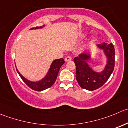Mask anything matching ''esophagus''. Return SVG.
<instances>
[{
  "instance_id": "1",
  "label": "esophagus",
  "mask_w": 128,
  "mask_h": 128,
  "mask_svg": "<svg viewBox=\"0 0 128 128\" xmlns=\"http://www.w3.org/2000/svg\"><path fill=\"white\" fill-rule=\"evenodd\" d=\"M72 60V57L71 56H67L65 58V61L68 62V61H70V60Z\"/></svg>"
}]
</instances>
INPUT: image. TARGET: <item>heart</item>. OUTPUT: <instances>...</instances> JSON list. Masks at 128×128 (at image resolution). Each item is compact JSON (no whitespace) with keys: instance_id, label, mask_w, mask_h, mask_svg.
I'll return each instance as SVG.
<instances>
[{"instance_id":"b5f03b06","label":"heart","mask_w":128,"mask_h":128,"mask_svg":"<svg viewBox=\"0 0 128 128\" xmlns=\"http://www.w3.org/2000/svg\"><path fill=\"white\" fill-rule=\"evenodd\" d=\"M86 34H84V35L82 36V38H84V37H86ZM97 40H98L97 36H93L92 38L90 39V41H89V44H92V43H94V42H96Z\"/></svg>"}]
</instances>
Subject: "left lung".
I'll return each instance as SVG.
<instances>
[{"instance_id":"8db88e82","label":"left lung","mask_w":128,"mask_h":128,"mask_svg":"<svg viewBox=\"0 0 128 128\" xmlns=\"http://www.w3.org/2000/svg\"><path fill=\"white\" fill-rule=\"evenodd\" d=\"M98 48L103 50L107 58V64L100 72L93 70L88 64V61L91 58L90 52H84L74 59L77 81L82 88L88 90H96L102 86L108 80L114 68L115 50L112 43L103 42L98 44Z\"/></svg>"}]
</instances>
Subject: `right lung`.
Masks as SVG:
<instances>
[{"label": "right lung", "mask_w": 128, "mask_h": 128, "mask_svg": "<svg viewBox=\"0 0 128 128\" xmlns=\"http://www.w3.org/2000/svg\"><path fill=\"white\" fill-rule=\"evenodd\" d=\"M43 27H44V25L43 26L36 27L35 28L33 27V28H31L30 29L32 30L34 28H35V29H37V28H41ZM64 62H65L64 59H62V58L54 60L52 62L50 68L49 69V71L47 73L46 76L44 78H42L41 80L37 82L30 81V80L26 79L24 77H23L20 74L18 70L17 69H17V72H18V75L20 76L21 79H22V80L30 88H31V89L34 90H36V91H42V90H45V89H48V88H49L54 84L56 80L57 77H58V74L59 71V69H60V67L64 64Z\"/></svg>", "instance_id": "1"}]
</instances>
